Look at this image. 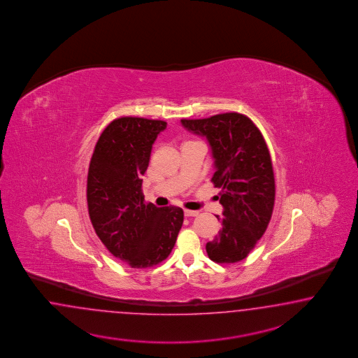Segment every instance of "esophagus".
<instances>
[{
  "mask_svg": "<svg viewBox=\"0 0 358 358\" xmlns=\"http://www.w3.org/2000/svg\"><path fill=\"white\" fill-rule=\"evenodd\" d=\"M185 217H192L198 215V211H192V210H184Z\"/></svg>",
  "mask_w": 358,
  "mask_h": 358,
  "instance_id": "34e87169",
  "label": "esophagus"
}]
</instances>
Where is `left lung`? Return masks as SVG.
Masks as SVG:
<instances>
[{"mask_svg": "<svg viewBox=\"0 0 358 358\" xmlns=\"http://www.w3.org/2000/svg\"><path fill=\"white\" fill-rule=\"evenodd\" d=\"M181 123L206 138L215 166L211 181L222 187L223 217H217L222 229L207 243V255L217 264L244 260L265 234L274 206V172L265 139L256 124L238 113Z\"/></svg>", "mask_w": 358, "mask_h": 358, "instance_id": "left-lung-1", "label": "left lung"}]
</instances>
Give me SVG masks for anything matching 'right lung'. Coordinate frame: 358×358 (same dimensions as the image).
<instances>
[{"instance_id":"obj_1","label":"right lung","mask_w":358,"mask_h":358,"mask_svg":"<svg viewBox=\"0 0 358 358\" xmlns=\"http://www.w3.org/2000/svg\"><path fill=\"white\" fill-rule=\"evenodd\" d=\"M165 129L164 120H114L101 134L89 164L87 199L93 228L114 257L135 269L165 260L184 222L182 208L145 203L141 192L152 144Z\"/></svg>"}]
</instances>
